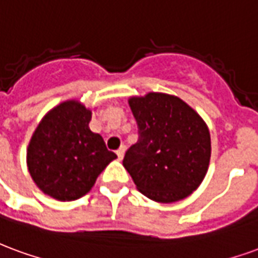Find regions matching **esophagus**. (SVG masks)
<instances>
[{
  "instance_id": "1",
  "label": "esophagus",
  "mask_w": 258,
  "mask_h": 258,
  "mask_svg": "<svg viewBox=\"0 0 258 258\" xmlns=\"http://www.w3.org/2000/svg\"><path fill=\"white\" fill-rule=\"evenodd\" d=\"M123 154H125V146H121V147L116 150V155H118L119 159H122V158H123Z\"/></svg>"
}]
</instances>
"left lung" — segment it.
<instances>
[{
    "label": "left lung",
    "instance_id": "1",
    "mask_svg": "<svg viewBox=\"0 0 258 258\" xmlns=\"http://www.w3.org/2000/svg\"><path fill=\"white\" fill-rule=\"evenodd\" d=\"M139 142L125 154L123 166L147 198L172 204L198 188L210 162L206 122L180 97L150 92L129 97Z\"/></svg>",
    "mask_w": 258,
    "mask_h": 258
}]
</instances>
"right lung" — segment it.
Listing matches in <instances>:
<instances>
[{
    "instance_id": "obj_1",
    "label": "right lung",
    "mask_w": 258,
    "mask_h": 258,
    "mask_svg": "<svg viewBox=\"0 0 258 258\" xmlns=\"http://www.w3.org/2000/svg\"><path fill=\"white\" fill-rule=\"evenodd\" d=\"M92 110L66 100L44 115L27 147V168L35 185L69 202L84 197L116 155L89 129Z\"/></svg>"
}]
</instances>
